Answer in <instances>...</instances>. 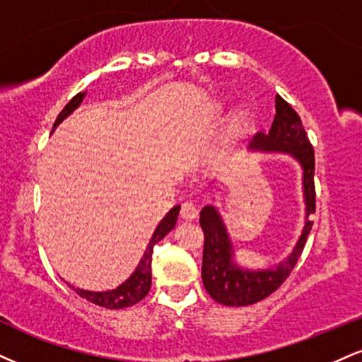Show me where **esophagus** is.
I'll return each mask as SVG.
<instances>
[{"label": "esophagus", "mask_w": 362, "mask_h": 362, "mask_svg": "<svg viewBox=\"0 0 362 362\" xmlns=\"http://www.w3.org/2000/svg\"><path fill=\"white\" fill-rule=\"evenodd\" d=\"M180 216H182V219H185V221H194L195 217L199 216V209H197V206H195L194 202L187 200V202L182 204Z\"/></svg>", "instance_id": "obj_1"}]
</instances>
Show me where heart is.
Here are the masks:
<instances>
[{
    "label": "heart",
    "instance_id": "obj_1",
    "mask_svg": "<svg viewBox=\"0 0 362 362\" xmlns=\"http://www.w3.org/2000/svg\"><path fill=\"white\" fill-rule=\"evenodd\" d=\"M224 107H226V103L224 101H216L211 106V112H209V115H211V117H219L221 115H223ZM246 121H247L246 112H243V111L238 112V115L234 116L233 123H230V129H229L230 136L236 138L238 134H241L243 129H245V126H246Z\"/></svg>",
    "mask_w": 362,
    "mask_h": 362
}]
</instances>
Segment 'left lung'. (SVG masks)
I'll return each instance as SVG.
<instances>
[{"mask_svg":"<svg viewBox=\"0 0 362 362\" xmlns=\"http://www.w3.org/2000/svg\"><path fill=\"white\" fill-rule=\"evenodd\" d=\"M276 115L268 133H258L250 143V151L263 153H285L295 158L302 168V192L305 202V223L285 259L268 268H246L236 261L233 239L223 214L212 204L200 211V228L204 230L202 281L207 293L216 302L228 307L252 305L269 297L290 275L302 255L307 236L312 229L310 216L315 212V156L308 141L302 121L285 99L275 98ZM212 192V190H211Z\"/></svg>","mask_w":362,"mask_h":362,"instance_id":"8db88e82","label":"left lung"}]
</instances>
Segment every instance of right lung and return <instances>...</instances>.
I'll return each instance as SVG.
<instances>
[{"mask_svg":"<svg viewBox=\"0 0 362 362\" xmlns=\"http://www.w3.org/2000/svg\"><path fill=\"white\" fill-rule=\"evenodd\" d=\"M86 90L84 93H79L77 95H74L71 101L67 103V106L60 111V115L57 116L55 123H54V129L59 126L65 117H69L72 115L77 107L81 106V103L84 101L86 98ZM178 212H180V206L172 207L167 212V216L160 221L156 229L151 234L150 243H148L145 252H143L141 259H139L138 267L134 268V272L129 275V278L126 281L121 283L119 286L112 290H106V291H93V290H84V288H76V286L67 283L71 288L76 291L77 295L82 298H86L87 302L94 303V305L104 307V308H111V310H116V308H126L132 307L134 303H138L139 300H143L148 295L151 286V252H153V246L158 241L167 236V234L175 228L177 224V217Z\"/></svg>","mask_w":362,"mask_h":362,"instance_id":"right-lung-1","label":"right lung"}]
</instances>
